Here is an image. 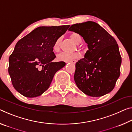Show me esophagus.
<instances>
[{
  "mask_svg": "<svg viewBox=\"0 0 132 132\" xmlns=\"http://www.w3.org/2000/svg\"><path fill=\"white\" fill-rule=\"evenodd\" d=\"M67 63H73V64H75L76 62V60H70V61H68L66 62Z\"/></svg>",
  "mask_w": 132,
  "mask_h": 132,
  "instance_id": "1",
  "label": "esophagus"
}]
</instances>
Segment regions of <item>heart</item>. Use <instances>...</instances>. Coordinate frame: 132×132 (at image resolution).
<instances>
[{
    "label": "heart",
    "mask_w": 132,
    "mask_h": 132,
    "mask_svg": "<svg viewBox=\"0 0 132 132\" xmlns=\"http://www.w3.org/2000/svg\"><path fill=\"white\" fill-rule=\"evenodd\" d=\"M70 37L71 39L76 44H79L81 43V37L79 33H72V34L70 35ZM60 40H61V38L59 37L55 41V43H54L53 49L55 51H59L60 47ZM79 56V53H67V52H62L60 54L57 55V59L60 61H63V62H68L70 61L72 59H74L77 58Z\"/></svg>",
    "instance_id": "b5f03b06"
}]
</instances>
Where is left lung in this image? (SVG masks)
<instances>
[{
  "label": "left lung",
  "instance_id": "left-lung-1",
  "mask_svg": "<svg viewBox=\"0 0 132 132\" xmlns=\"http://www.w3.org/2000/svg\"><path fill=\"white\" fill-rule=\"evenodd\" d=\"M69 30L79 33L89 48L85 58L76 63L74 79L77 86L92 97L110 92L120 76L122 63L116 40L99 24L91 21L73 24Z\"/></svg>",
  "mask_w": 132,
  "mask_h": 132
}]
</instances>
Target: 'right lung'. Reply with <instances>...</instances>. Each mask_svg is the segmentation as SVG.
<instances>
[{"mask_svg": "<svg viewBox=\"0 0 132 132\" xmlns=\"http://www.w3.org/2000/svg\"><path fill=\"white\" fill-rule=\"evenodd\" d=\"M70 25L40 26L19 40L9 58L8 72L14 88L28 97L40 96L47 90L56 72L65 65L52 62L55 41Z\"/></svg>", "mask_w": 132, "mask_h": 132, "instance_id": "1", "label": "right lung"}]
</instances>
